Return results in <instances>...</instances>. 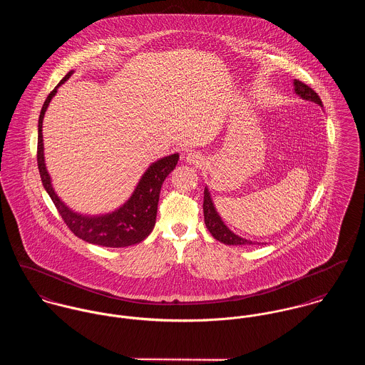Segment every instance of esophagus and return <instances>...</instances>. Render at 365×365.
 I'll list each match as a JSON object with an SVG mask.
<instances>
[{
  "label": "esophagus",
  "instance_id": "esophagus-1",
  "mask_svg": "<svg viewBox=\"0 0 365 365\" xmlns=\"http://www.w3.org/2000/svg\"><path fill=\"white\" fill-rule=\"evenodd\" d=\"M185 158H187V161H188L190 164H195V165H198V164H201V163H202V157H201L200 153H195V152L188 153Z\"/></svg>",
  "mask_w": 365,
  "mask_h": 365
}]
</instances>
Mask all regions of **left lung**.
Returning <instances> with one entry per match:
<instances>
[{
	"label": "left lung",
	"instance_id": "obj_1",
	"mask_svg": "<svg viewBox=\"0 0 365 365\" xmlns=\"http://www.w3.org/2000/svg\"><path fill=\"white\" fill-rule=\"evenodd\" d=\"M294 88L295 93L298 96H301L304 100L312 101L316 104L322 106V100L320 97L313 91L309 86H307L305 83L299 81V80H294ZM204 216H205V225L209 229V232L212 233V236L225 243V245H232V246H240V245H255L252 240H246L237 235H235L233 232H230L225 223L222 222V219L219 217L217 212L215 210V207L212 204V200L209 197L208 190L205 188L204 191Z\"/></svg>",
	"mask_w": 365,
	"mask_h": 365
}]
</instances>
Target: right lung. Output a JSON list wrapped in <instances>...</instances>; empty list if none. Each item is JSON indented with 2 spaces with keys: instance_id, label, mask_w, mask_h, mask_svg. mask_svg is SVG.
<instances>
[{
  "instance_id": "obj_1",
  "label": "right lung",
  "mask_w": 365,
  "mask_h": 365,
  "mask_svg": "<svg viewBox=\"0 0 365 365\" xmlns=\"http://www.w3.org/2000/svg\"><path fill=\"white\" fill-rule=\"evenodd\" d=\"M71 74L73 71L67 73L66 77L57 84V87L70 78ZM57 87L48 96L42 106L38 125V168L43 187L51 195L54 207L58 210L67 227L77 237L88 243L105 247H126L142 242L155 227L160 190L165 177L174 170L178 161V155L164 157L153 163L142 177L130 200L122 208L104 216H83L70 210L53 191L51 177L48 174L43 157L42 122L48 105L57 91Z\"/></svg>"
}]
</instances>
